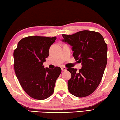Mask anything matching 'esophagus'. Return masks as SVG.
Segmentation results:
<instances>
[{
	"label": "esophagus",
	"instance_id": "1",
	"mask_svg": "<svg viewBox=\"0 0 120 120\" xmlns=\"http://www.w3.org/2000/svg\"><path fill=\"white\" fill-rule=\"evenodd\" d=\"M61 69H62V71H65L67 70V68H66L65 67H62L61 68Z\"/></svg>",
	"mask_w": 120,
	"mask_h": 120
}]
</instances>
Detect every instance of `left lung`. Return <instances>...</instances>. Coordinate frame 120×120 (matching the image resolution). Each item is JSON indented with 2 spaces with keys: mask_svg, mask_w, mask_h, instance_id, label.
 <instances>
[{
  "mask_svg": "<svg viewBox=\"0 0 120 120\" xmlns=\"http://www.w3.org/2000/svg\"><path fill=\"white\" fill-rule=\"evenodd\" d=\"M63 42L72 46L73 57L81 62L82 68L67 70L71 74L68 91L78 98L87 96L100 83L107 62V45L99 33L83 30L72 35L62 34Z\"/></svg>",
  "mask_w": 120,
  "mask_h": 120,
  "instance_id": "obj_1",
  "label": "left lung"
}]
</instances>
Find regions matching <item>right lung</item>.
I'll return each instance as SVG.
<instances>
[{
    "instance_id": "obj_1",
    "label": "right lung",
    "mask_w": 120,
    "mask_h": 120,
    "mask_svg": "<svg viewBox=\"0 0 120 120\" xmlns=\"http://www.w3.org/2000/svg\"><path fill=\"white\" fill-rule=\"evenodd\" d=\"M56 37L29 36L18 43L14 51V67L20 85L32 98L43 100L52 95L60 67L50 70L43 63L49 56V49Z\"/></svg>"
}]
</instances>
